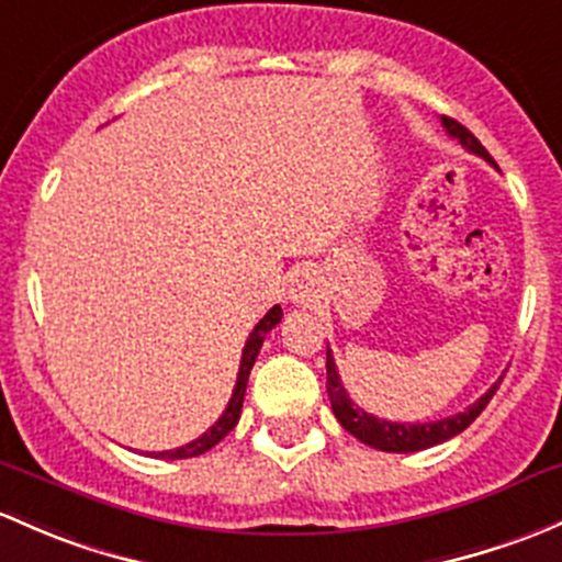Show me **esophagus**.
Listing matches in <instances>:
<instances>
[{
	"label": "esophagus",
	"mask_w": 562,
	"mask_h": 562,
	"mask_svg": "<svg viewBox=\"0 0 562 562\" xmlns=\"http://www.w3.org/2000/svg\"><path fill=\"white\" fill-rule=\"evenodd\" d=\"M311 286H314V283H311L308 273H303L300 279H294V283H292L294 303H305V300H311Z\"/></svg>",
	"instance_id": "1"
}]
</instances>
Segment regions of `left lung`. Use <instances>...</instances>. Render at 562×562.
<instances>
[{
  "instance_id": "1",
  "label": "left lung",
  "mask_w": 562,
  "mask_h": 562,
  "mask_svg": "<svg viewBox=\"0 0 562 562\" xmlns=\"http://www.w3.org/2000/svg\"><path fill=\"white\" fill-rule=\"evenodd\" d=\"M441 124L462 148H468L471 154H479L482 159L493 161V156L487 154V148H484L482 143L465 130V126L457 124L454 119H441ZM497 386H501V381H495V384L490 386V390L484 392L473 406H468L465 411H460V414L454 416H447V419L414 422V425H411V422H386V419H379V416L368 414V411H362L360 406H355L349 392H346L344 384H340L333 351L327 349V395H329V403H333L335 419L344 425V430H349L351 436L360 438V441L368 443V447L381 449V452H397V454L419 452V449H430L436 447V443L449 441V438H454L457 432L465 430V427L471 425L484 408H487V403L493 401Z\"/></svg>"
}]
</instances>
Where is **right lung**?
Masks as SVG:
<instances>
[{
    "mask_svg": "<svg viewBox=\"0 0 562 562\" xmlns=\"http://www.w3.org/2000/svg\"><path fill=\"white\" fill-rule=\"evenodd\" d=\"M283 311L281 305H273V308L265 314V319L254 327V333L248 335L246 340V349H243V357H240V370H238V381H235V390H233V397H229L227 408H224V414L218 416L216 425L207 427V432H202L200 438H194L192 443H187V447H178V449H170V452H154V457H159V460H187V457H196V454H205L207 449L216 447L218 441H222L224 436H227L229 430H233L235 425H238L240 419V408H243V397H246V384H248V373H251L254 362H257V355L259 349H262L265 344V335L270 333V329L276 327V324L281 322Z\"/></svg>",
    "mask_w": 562,
    "mask_h": 562,
    "instance_id": "obj_1",
    "label": "right lung"
}]
</instances>
